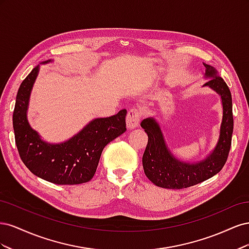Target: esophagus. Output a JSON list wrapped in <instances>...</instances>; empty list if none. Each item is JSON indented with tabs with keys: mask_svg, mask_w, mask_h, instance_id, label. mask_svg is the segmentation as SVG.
I'll list each match as a JSON object with an SVG mask.
<instances>
[{
	"mask_svg": "<svg viewBox=\"0 0 249 249\" xmlns=\"http://www.w3.org/2000/svg\"><path fill=\"white\" fill-rule=\"evenodd\" d=\"M140 122V112L137 109H131L127 112L126 115V126L129 129H135L137 127Z\"/></svg>",
	"mask_w": 249,
	"mask_h": 249,
	"instance_id": "1",
	"label": "esophagus"
}]
</instances>
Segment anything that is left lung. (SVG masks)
Instances as JSON below:
<instances>
[{"label":"left lung","instance_id":"left-lung-1","mask_svg":"<svg viewBox=\"0 0 249 249\" xmlns=\"http://www.w3.org/2000/svg\"><path fill=\"white\" fill-rule=\"evenodd\" d=\"M203 65L206 67L205 76L213 78L205 86L215 90L222 101L223 115L219 139L213 152L205 160L196 163L182 162L170 153L156 119L153 117L143 119L140 125L148 136L147 145L142 157L143 169L150 182L158 187L183 189L199 184L217 175L228 160L233 130L231 94L227 83L218 76L214 67Z\"/></svg>","mask_w":249,"mask_h":249}]
</instances>
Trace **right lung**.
<instances>
[{
    "mask_svg": "<svg viewBox=\"0 0 249 249\" xmlns=\"http://www.w3.org/2000/svg\"><path fill=\"white\" fill-rule=\"evenodd\" d=\"M38 70L39 66H36L21 82L14 106L13 130L20 159L33 175L48 182L57 185L89 182L96 171L104 147L126 131V110L110 117L93 119L65 142H44L27 119L29 97Z\"/></svg>",
    "mask_w": 249,
    "mask_h": 249,
    "instance_id": "right-lung-1",
    "label": "right lung"
}]
</instances>
